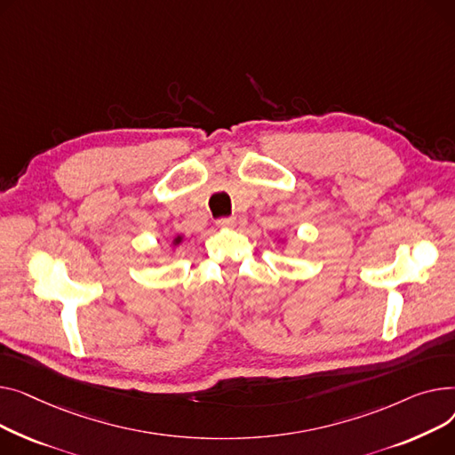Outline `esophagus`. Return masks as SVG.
<instances>
[{"instance_id": "obj_1", "label": "esophagus", "mask_w": 455, "mask_h": 455, "mask_svg": "<svg viewBox=\"0 0 455 455\" xmlns=\"http://www.w3.org/2000/svg\"><path fill=\"white\" fill-rule=\"evenodd\" d=\"M235 224V219L233 217H228V219H219L217 220V226L219 228H231Z\"/></svg>"}]
</instances>
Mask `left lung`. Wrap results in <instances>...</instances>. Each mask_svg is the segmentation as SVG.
<instances>
[{
  "label": "left lung",
  "mask_w": 455,
  "mask_h": 455,
  "mask_svg": "<svg viewBox=\"0 0 455 455\" xmlns=\"http://www.w3.org/2000/svg\"><path fill=\"white\" fill-rule=\"evenodd\" d=\"M279 243H284V240H283V238H279Z\"/></svg>",
  "instance_id": "left-lung-1"
}]
</instances>
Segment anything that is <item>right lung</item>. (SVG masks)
<instances>
[{"instance_id": "add662e5", "label": "right lung", "mask_w": 455, "mask_h": 455, "mask_svg": "<svg viewBox=\"0 0 455 455\" xmlns=\"http://www.w3.org/2000/svg\"><path fill=\"white\" fill-rule=\"evenodd\" d=\"M183 240H185V236H183L181 233H176V235H174V238H172V246H174V248L181 246V244H183Z\"/></svg>"}]
</instances>
